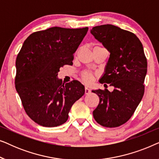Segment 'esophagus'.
<instances>
[{
	"label": "esophagus",
	"instance_id": "obj_1",
	"mask_svg": "<svg viewBox=\"0 0 159 159\" xmlns=\"http://www.w3.org/2000/svg\"><path fill=\"white\" fill-rule=\"evenodd\" d=\"M91 90L89 89L88 88H87V87H85V88H84V93H85V94H89V93H90Z\"/></svg>",
	"mask_w": 159,
	"mask_h": 159
}]
</instances>
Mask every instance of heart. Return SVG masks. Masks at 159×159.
I'll use <instances>...</instances> for the list:
<instances>
[{"label": "heart", "instance_id": "heart-1", "mask_svg": "<svg viewBox=\"0 0 159 159\" xmlns=\"http://www.w3.org/2000/svg\"><path fill=\"white\" fill-rule=\"evenodd\" d=\"M82 79H83V80L86 83H90L93 80V79H94L93 74L90 72V71H84V72L82 73Z\"/></svg>", "mask_w": 159, "mask_h": 159}]
</instances>
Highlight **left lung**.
<instances>
[{
  "label": "left lung",
  "mask_w": 159,
  "mask_h": 159,
  "mask_svg": "<svg viewBox=\"0 0 159 159\" xmlns=\"http://www.w3.org/2000/svg\"><path fill=\"white\" fill-rule=\"evenodd\" d=\"M90 33L110 53L99 82L114 87L112 92L92 90L100 99L93 117L103 127H119L131 118L144 94L147 59L143 45L132 32L112 25L96 26Z\"/></svg>",
  "instance_id": "1"
}]
</instances>
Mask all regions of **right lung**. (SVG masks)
I'll use <instances>...</instances> for the list:
<instances>
[{
  "instance_id": "obj_1",
  "label": "right lung",
  "mask_w": 159,
  "mask_h": 159,
  "mask_svg": "<svg viewBox=\"0 0 159 159\" xmlns=\"http://www.w3.org/2000/svg\"><path fill=\"white\" fill-rule=\"evenodd\" d=\"M88 28L53 27L30 34L16 60L15 87L28 116L43 127L61 125L75 101L84 94L77 80L63 83L58 72L72 65L74 53Z\"/></svg>"
}]
</instances>
